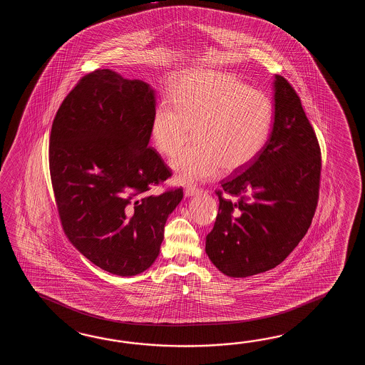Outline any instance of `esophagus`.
<instances>
[{
    "instance_id": "1",
    "label": "esophagus",
    "mask_w": 365,
    "mask_h": 365,
    "mask_svg": "<svg viewBox=\"0 0 365 365\" xmlns=\"http://www.w3.org/2000/svg\"><path fill=\"white\" fill-rule=\"evenodd\" d=\"M200 193H201V190H200L198 187H194V186H187L185 190H184V194H185L186 198L193 197V195H197V194Z\"/></svg>"
}]
</instances>
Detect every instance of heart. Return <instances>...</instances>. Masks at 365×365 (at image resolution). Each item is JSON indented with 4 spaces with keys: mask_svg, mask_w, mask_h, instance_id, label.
<instances>
[{
    "mask_svg": "<svg viewBox=\"0 0 365 365\" xmlns=\"http://www.w3.org/2000/svg\"><path fill=\"white\" fill-rule=\"evenodd\" d=\"M272 99L239 78L214 70H194L172 86V99L158 103L151 120L156 148L172 155L171 168L181 184L214 179L225 167L240 171L264 150L274 124Z\"/></svg>",
    "mask_w": 365,
    "mask_h": 365,
    "instance_id": "1",
    "label": "heart"
}]
</instances>
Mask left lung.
Instances as JSON below:
<instances>
[{"mask_svg": "<svg viewBox=\"0 0 365 365\" xmlns=\"http://www.w3.org/2000/svg\"><path fill=\"white\" fill-rule=\"evenodd\" d=\"M274 124L264 150L222 184L206 253L219 272L245 278L283 262L316 211L321 151L295 90L274 77ZM225 197H222V194Z\"/></svg>", "mask_w": 365, "mask_h": 365, "instance_id": "1", "label": "left lung"}]
</instances>
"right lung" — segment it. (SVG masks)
Here are the masks:
<instances>
[{
    "label": "right lung",
    "mask_w": 365,
    "mask_h": 365,
    "mask_svg": "<svg viewBox=\"0 0 365 365\" xmlns=\"http://www.w3.org/2000/svg\"><path fill=\"white\" fill-rule=\"evenodd\" d=\"M155 90L115 70L79 81L57 110L49 168L62 227L104 272L132 277L155 262L182 189L148 192L171 176L148 148Z\"/></svg>",
    "instance_id": "1"
}]
</instances>
